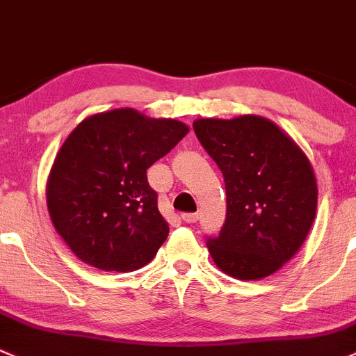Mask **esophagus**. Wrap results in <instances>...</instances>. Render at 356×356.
<instances>
[{
  "label": "esophagus",
  "instance_id": "1",
  "mask_svg": "<svg viewBox=\"0 0 356 356\" xmlns=\"http://www.w3.org/2000/svg\"><path fill=\"white\" fill-rule=\"evenodd\" d=\"M181 219L188 222V225H192V222L199 221V212H185V214H181Z\"/></svg>",
  "mask_w": 356,
  "mask_h": 356
}]
</instances>
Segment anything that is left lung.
I'll use <instances>...</instances> for the list:
<instances>
[{
  "mask_svg": "<svg viewBox=\"0 0 356 356\" xmlns=\"http://www.w3.org/2000/svg\"><path fill=\"white\" fill-rule=\"evenodd\" d=\"M193 130L226 185V221L219 236L207 238L209 254L236 280L270 276L312 228L317 181L309 157L262 116L200 118Z\"/></svg>",
  "mask_w": 356,
  "mask_h": 356,
  "instance_id": "obj_1",
  "label": "left lung"
}]
</instances>
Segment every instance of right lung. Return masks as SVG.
I'll list each match as a JSON object with an SVG mask.
<instances>
[{"label": "right lung", "instance_id": "add662e5", "mask_svg": "<svg viewBox=\"0 0 356 356\" xmlns=\"http://www.w3.org/2000/svg\"><path fill=\"white\" fill-rule=\"evenodd\" d=\"M188 134L177 120L111 109L76 124L46 186L54 228L82 262L130 273L156 257L170 233L147 170Z\"/></svg>", "mask_w": 356, "mask_h": 356}]
</instances>
